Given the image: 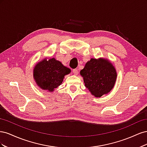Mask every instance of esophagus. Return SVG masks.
I'll use <instances>...</instances> for the list:
<instances>
[{
    "label": "esophagus",
    "mask_w": 147,
    "mask_h": 147,
    "mask_svg": "<svg viewBox=\"0 0 147 147\" xmlns=\"http://www.w3.org/2000/svg\"><path fill=\"white\" fill-rule=\"evenodd\" d=\"M73 73H74V74L75 75H78V70L77 69H74L73 70Z\"/></svg>",
    "instance_id": "34e87169"
}]
</instances>
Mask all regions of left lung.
<instances>
[{
	"label": "left lung",
	"mask_w": 147,
	"mask_h": 147,
	"mask_svg": "<svg viewBox=\"0 0 147 147\" xmlns=\"http://www.w3.org/2000/svg\"><path fill=\"white\" fill-rule=\"evenodd\" d=\"M84 86L91 94L100 97L113 88L117 77L115 67L105 58H91L80 70Z\"/></svg>",
	"instance_id": "8db88e82"
}]
</instances>
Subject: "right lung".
Returning a JSON list of instances; mask_svg holds the SVG:
<instances>
[{"mask_svg": "<svg viewBox=\"0 0 147 147\" xmlns=\"http://www.w3.org/2000/svg\"><path fill=\"white\" fill-rule=\"evenodd\" d=\"M70 72L69 68L54 57L48 59L46 57L35 64L33 77L39 88L53 92L63 83L65 75Z\"/></svg>", "mask_w": 147, "mask_h": 147, "instance_id": "obj_1", "label": "right lung"}]
</instances>
